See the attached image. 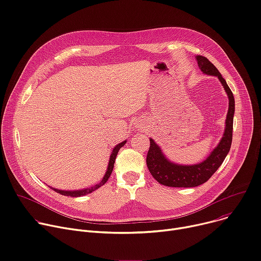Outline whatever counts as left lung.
<instances>
[{
    "instance_id": "1",
    "label": "left lung",
    "mask_w": 261,
    "mask_h": 261,
    "mask_svg": "<svg viewBox=\"0 0 261 261\" xmlns=\"http://www.w3.org/2000/svg\"><path fill=\"white\" fill-rule=\"evenodd\" d=\"M196 59L201 72L208 76L218 77L227 93L229 107L225 121V130L219 144L210 152L208 157L196 164H178L171 161L164 155L155 140L150 138V149L147 155L148 169L157 182L170 187H196L205 183L221 167L231 148L235 111V101L232 91L218 68L206 57L197 55Z\"/></svg>"
}]
</instances>
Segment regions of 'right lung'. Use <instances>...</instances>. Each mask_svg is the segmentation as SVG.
<instances>
[{
	"mask_svg": "<svg viewBox=\"0 0 261 261\" xmlns=\"http://www.w3.org/2000/svg\"><path fill=\"white\" fill-rule=\"evenodd\" d=\"M126 143H127V140H124V141H122V143L116 145L113 148V150H112V152L110 154V157H109V162H108V167H107L106 173H105L103 179L98 184L93 185V186H91L89 188L76 189V191H62V189H57V188H54V187H51V186L50 187L53 189L54 192H56V193H58V194H60L62 196H66V197H82V196H85V195H88V194L94 192V191H96V189H98L99 187H101L102 185H104L108 181V179H109V177H110V175H111V173L113 171V165H114V162H115L116 155H117L118 151H120V149L123 146L126 145Z\"/></svg>",
	"mask_w": 261,
	"mask_h": 261,
	"instance_id": "obj_1",
	"label": "right lung"
}]
</instances>
